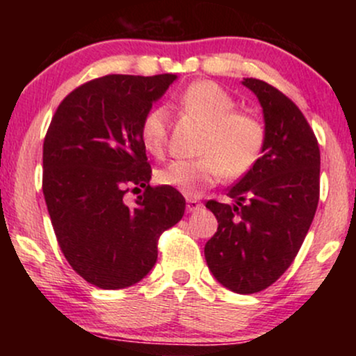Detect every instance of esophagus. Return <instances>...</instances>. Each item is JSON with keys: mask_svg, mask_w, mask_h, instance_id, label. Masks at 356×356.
Listing matches in <instances>:
<instances>
[{"mask_svg": "<svg viewBox=\"0 0 356 356\" xmlns=\"http://www.w3.org/2000/svg\"><path fill=\"white\" fill-rule=\"evenodd\" d=\"M201 207H202L201 201H197V199H194V197L187 199V212H195V211L201 209Z\"/></svg>", "mask_w": 356, "mask_h": 356, "instance_id": "34e87169", "label": "esophagus"}]
</instances>
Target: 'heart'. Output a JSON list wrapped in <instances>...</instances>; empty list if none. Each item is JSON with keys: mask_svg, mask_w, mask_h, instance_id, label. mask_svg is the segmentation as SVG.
Returning a JSON list of instances; mask_svg holds the SVG:
<instances>
[{"mask_svg": "<svg viewBox=\"0 0 356 356\" xmlns=\"http://www.w3.org/2000/svg\"><path fill=\"white\" fill-rule=\"evenodd\" d=\"M174 104L206 124L195 161L177 159L157 172V182L174 187L187 197L252 169L266 140V127L251 112L236 110L234 97L216 81L199 80L179 90ZM169 110L152 107L142 118L140 140L152 155H164L169 142Z\"/></svg>", "mask_w": 356, "mask_h": 356, "instance_id": "heart-1", "label": "heart"}]
</instances>
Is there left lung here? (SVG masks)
Listing matches in <instances>:
<instances>
[{
	"instance_id": "1",
	"label": "left lung",
	"mask_w": 356,
	"mask_h": 356,
	"mask_svg": "<svg viewBox=\"0 0 356 356\" xmlns=\"http://www.w3.org/2000/svg\"><path fill=\"white\" fill-rule=\"evenodd\" d=\"M263 107V155L232 186L236 204L207 201L218 232L204 256L216 280L231 291L266 289L291 266L312 226L320 199V147L301 110L284 93L244 79Z\"/></svg>"
}]
</instances>
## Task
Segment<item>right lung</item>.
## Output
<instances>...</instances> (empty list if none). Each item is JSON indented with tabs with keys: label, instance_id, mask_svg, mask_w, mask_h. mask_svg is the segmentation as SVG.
I'll return each mask as SVG.
<instances>
[{
	"label": "right lung",
	"instance_id": "right-lung-1",
	"mask_svg": "<svg viewBox=\"0 0 356 356\" xmlns=\"http://www.w3.org/2000/svg\"><path fill=\"white\" fill-rule=\"evenodd\" d=\"M177 75H107L56 108L43 142V195L70 266L102 289L138 283L157 261L161 234L182 219L174 187H150L142 118ZM134 207L124 202L140 190Z\"/></svg>",
	"mask_w": 356,
	"mask_h": 356
}]
</instances>
